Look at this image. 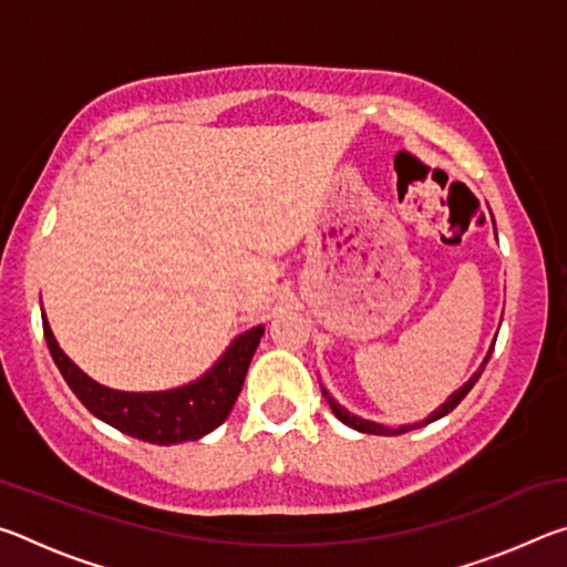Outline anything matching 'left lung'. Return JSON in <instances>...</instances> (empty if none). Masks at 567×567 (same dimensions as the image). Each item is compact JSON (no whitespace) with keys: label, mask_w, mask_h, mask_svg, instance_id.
<instances>
[{"label":"left lung","mask_w":567,"mask_h":567,"mask_svg":"<svg viewBox=\"0 0 567 567\" xmlns=\"http://www.w3.org/2000/svg\"><path fill=\"white\" fill-rule=\"evenodd\" d=\"M495 348V344H493ZM493 348H491V352H487V358H485V362L480 364V370L475 372L473 378H470L463 388H460L457 392H453V395H450L447 400H445V405H440L433 415L430 417H425L422 422H415V425H402V427H398V430H390V427H385V425H378V422H370V420H362V417H358V415H350L348 410L344 408H340L338 402H334L328 392L322 390V395H324V400L330 402V408H332V412H334V417H338L340 422H344V425H350V427H354V430H360V433H370V435H402V433H410V430H415V427H422V425H427V422H435V420H440V417H445L450 410H455L460 402H463V398L467 395L470 390H473V385L475 382L480 380V375H483V370H485V364H487V360H491V354H493Z\"/></svg>","instance_id":"obj_1"}]
</instances>
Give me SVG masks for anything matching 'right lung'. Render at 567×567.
<instances>
[{
    "label": "right lung",
    "instance_id": "1",
    "mask_svg": "<svg viewBox=\"0 0 567 567\" xmlns=\"http://www.w3.org/2000/svg\"><path fill=\"white\" fill-rule=\"evenodd\" d=\"M42 328L54 364L82 405L94 417L117 427L120 433L145 440L152 445L199 440L209 430L223 425L239 390H243L249 360H252L265 332L262 324H257V328L239 334L215 368L192 385L167 392H120L94 382L66 358L56 344L47 318H42Z\"/></svg>",
    "mask_w": 567,
    "mask_h": 567
}]
</instances>
